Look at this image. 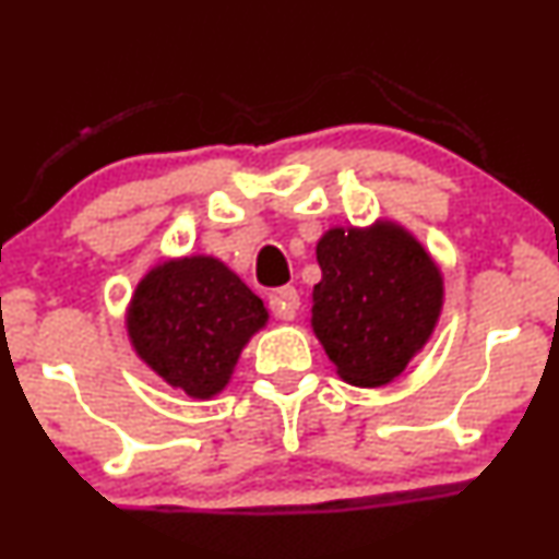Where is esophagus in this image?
<instances>
[{
    "label": "esophagus",
    "instance_id": "1",
    "mask_svg": "<svg viewBox=\"0 0 559 559\" xmlns=\"http://www.w3.org/2000/svg\"><path fill=\"white\" fill-rule=\"evenodd\" d=\"M267 305H271L273 314L278 320H294V318H297V309H299L297 288H292V286L278 288V292L271 294Z\"/></svg>",
    "mask_w": 559,
    "mask_h": 559
}]
</instances>
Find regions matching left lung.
Listing matches in <instances>:
<instances>
[{"instance_id":"left-lung-1","label":"left lung","mask_w":559,"mask_h":559,"mask_svg":"<svg viewBox=\"0 0 559 559\" xmlns=\"http://www.w3.org/2000/svg\"><path fill=\"white\" fill-rule=\"evenodd\" d=\"M314 252L322 281L312 292L309 325L328 359L348 385H388L440 322V265L406 226L390 218L328 228Z\"/></svg>"}]
</instances>
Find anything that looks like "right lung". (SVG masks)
<instances>
[{
    "mask_svg": "<svg viewBox=\"0 0 559 559\" xmlns=\"http://www.w3.org/2000/svg\"><path fill=\"white\" fill-rule=\"evenodd\" d=\"M265 325L262 299L213 254L156 262L124 312L140 361L194 401L224 393L245 346Z\"/></svg>",
    "mask_w": 559,
    "mask_h": 559,
    "instance_id": "right-lung-1",
    "label": "right lung"
}]
</instances>
